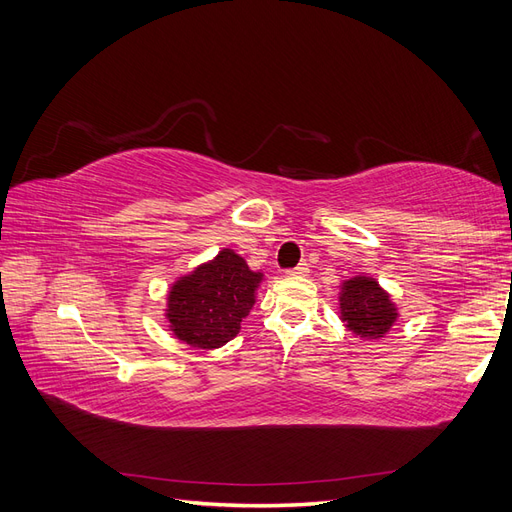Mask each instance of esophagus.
Wrapping results in <instances>:
<instances>
[{"instance_id": "esophagus-1", "label": "esophagus", "mask_w": 512, "mask_h": 512, "mask_svg": "<svg viewBox=\"0 0 512 512\" xmlns=\"http://www.w3.org/2000/svg\"><path fill=\"white\" fill-rule=\"evenodd\" d=\"M307 273H309L307 262H301L299 267H294V269H288V271H286V275H288V277H305Z\"/></svg>"}]
</instances>
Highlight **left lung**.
<instances>
[{"mask_svg": "<svg viewBox=\"0 0 512 512\" xmlns=\"http://www.w3.org/2000/svg\"><path fill=\"white\" fill-rule=\"evenodd\" d=\"M339 316L346 329L363 339H380L397 320V307L389 292L382 290L374 277L356 275L342 284Z\"/></svg>", "mask_w": 512, "mask_h": 512, "instance_id": "obj_1", "label": "left lung"}]
</instances>
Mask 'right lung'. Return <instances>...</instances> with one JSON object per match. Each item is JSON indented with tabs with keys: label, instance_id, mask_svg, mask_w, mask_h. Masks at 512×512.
I'll return each mask as SVG.
<instances>
[{
	"label": "right lung",
	"instance_id": "1",
	"mask_svg": "<svg viewBox=\"0 0 512 512\" xmlns=\"http://www.w3.org/2000/svg\"><path fill=\"white\" fill-rule=\"evenodd\" d=\"M262 273L252 271L232 250L183 275L168 292L170 331L192 348H220L237 337L250 314Z\"/></svg>",
	"mask_w": 512,
	"mask_h": 512
}]
</instances>
